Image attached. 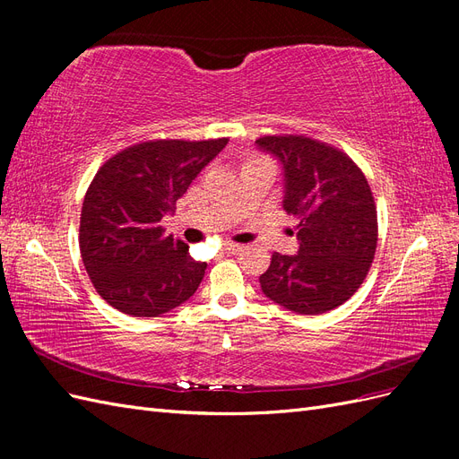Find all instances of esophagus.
Here are the masks:
<instances>
[{"instance_id": "obj_1", "label": "esophagus", "mask_w": 459, "mask_h": 459, "mask_svg": "<svg viewBox=\"0 0 459 459\" xmlns=\"http://www.w3.org/2000/svg\"><path fill=\"white\" fill-rule=\"evenodd\" d=\"M224 248H226L228 253L235 255V253H241V251H243V245H238V243H226V245H224Z\"/></svg>"}]
</instances>
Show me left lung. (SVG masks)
<instances>
[{
    "label": "left lung",
    "mask_w": 459,
    "mask_h": 459,
    "mask_svg": "<svg viewBox=\"0 0 459 459\" xmlns=\"http://www.w3.org/2000/svg\"><path fill=\"white\" fill-rule=\"evenodd\" d=\"M258 149L283 169V208L299 218L297 255H272L262 293L316 316L364 283L377 248V211L364 172L346 152L304 135H264Z\"/></svg>",
    "instance_id": "obj_1"
}]
</instances>
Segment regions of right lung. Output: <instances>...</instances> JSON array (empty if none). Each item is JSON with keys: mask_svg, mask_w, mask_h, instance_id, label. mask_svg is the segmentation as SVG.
Returning <instances> with one entry per match:
<instances>
[{"mask_svg": "<svg viewBox=\"0 0 459 459\" xmlns=\"http://www.w3.org/2000/svg\"><path fill=\"white\" fill-rule=\"evenodd\" d=\"M226 143L228 137L143 142L97 170L82 204L80 253L110 307L157 317L195 293L206 262L193 260L184 241L164 238L160 220Z\"/></svg>", "mask_w": 459, "mask_h": 459, "instance_id": "add662e5", "label": "right lung"}]
</instances>
